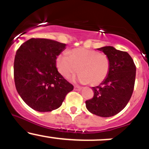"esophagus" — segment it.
<instances>
[{
	"label": "esophagus",
	"instance_id": "esophagus-1",
	"mask_svg": "<svg viewBox=\"0 0 149 149\" xmlns=\"http://www.w3.org/2000/svg\"><path fill=\"white\" fill-rule=\"evenodd\" d=\"M74 89L76 91H81L82 89V87L79 86H74Z\"/></svg>",
	"mask_w": 149,
	"mask_h": 149
}]
</instances>
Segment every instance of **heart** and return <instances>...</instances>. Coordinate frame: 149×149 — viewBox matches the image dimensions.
<instances>
[{
    "instance_id": "heart-1",
    "label": "heart",
    "mask_w": 149,
    "mask_h": 149,
    "mask_svg": "<svg viewBox=\"0 0 149 149\" xmlns=\"http://www.w3.org/2000/svg\"><path fill=\"white\" fill-rule=\"evenodd\" d=\"M57 69L63 77L68 78L79 71L77 80L81 84L97 86L107 79L110 69L107 55L94 49L77 47L62 52L55 61Z\"/></svg>"
}]
</instances>
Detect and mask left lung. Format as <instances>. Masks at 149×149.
Masks as SVG:
<instances>
[{"instance_id":"1","label":"left lung","mask_w":149,"mask_h":149,"mask_svg":"<svg viewBox=\"0 0 149 149\" xmlns=\"http://www.w3.org/2000/svg\"><path fill=\"white\" fill-rule=\"evenodd\" d=\"M97 49L107 55L110 69L102 83L92 87L94 97L86 101V107L94 115L109 118L119 113L128 103L134 88L136 68L127 52L112 46Z\"/></svg>"}]
</instances>
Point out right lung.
Returning <instances> with one entry per match:
<instances>
[{
    "label": "right lung",
    "mask_w": 149,
    "mask_h": 149,
    "mask_svg": "<svg viewBox=\"0 0 149 149\" xmlns=\"http://www.w3.org/2000/svg\"><path fill=\"white\" fill-rule=\"evenodd\" d=\"M65 44L48 39L31 38L16 51L13 71L18 94L38 112L59 108L73 86L58 71L55 61Z\"/></svg>",
    "instance_id": "add662e5"
}]
</instances>
